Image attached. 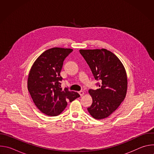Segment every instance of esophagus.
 I'll return each instance as SVG.
<instances>
[{
  "label": "esophagus",
  "mask_w": 154,
  "mask_h": 154,
  "mask_svg": "<svg viewBox=\"0 0 154 154\" xmlns=\"http://www.w3.org/2000/svg\"><path fill=\"white\" fill-rule=\"evenodd\" d=\"M79 93L80 94V96H83V94H84V91H80L79 92Z\"/></svg>",
  "instance_id": "1"
}]
</instances>
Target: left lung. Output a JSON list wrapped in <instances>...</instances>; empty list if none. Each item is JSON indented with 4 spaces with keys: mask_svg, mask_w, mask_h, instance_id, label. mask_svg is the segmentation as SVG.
Here are the masks:
<instances>
[{
    "mask_svg": "<svg viewBox=\"0 0 154 154\" xmlns=\"http://www.w3.org/2000/svg\"><path fill=\"white\" fill-rule=\"evenodd\" d=\"M98 81L99 88L90 90L93 103L88 108L90 114L102 119L114 112L125 97L127 78L125 68L119 59L105 49L79 51Z\"/></svg>",
    "mask_w": 154,
    "mask_h": 154,
    "instance_id": "obj_1",
    "label": "left lung"
}]
</instances>
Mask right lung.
<instances>
[{"mask_svg":"<svg viewBox=\"0 0 154 154\" xmlns=\"http://www.w3.org/2000/svg\"><path fill=\"white\" fill-rule=\"evenodd\" d=\"M72 49L54 48L44 52L34 62L30 71L27 86L33 102L48 116L59 115L80 95L77 92L62 89L60 75L63 61Z\"/></svg>","mask_w":154,"mask_h":154,"instance_id":"right-lung-1","label":"right lung"}]
</instances>
